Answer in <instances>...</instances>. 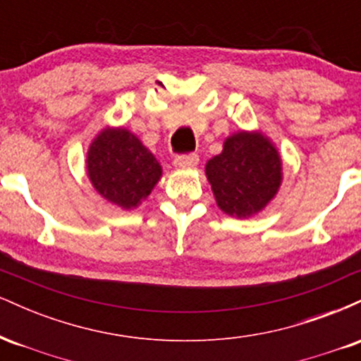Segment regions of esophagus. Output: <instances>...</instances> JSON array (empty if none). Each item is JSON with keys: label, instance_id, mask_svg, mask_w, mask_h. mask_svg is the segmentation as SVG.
<instances>
[{"label": "esophagus", "instance_id": "obj_1", "mask_svg": "<svg viewBox=\"0 0 361 361\" xmlns=\"http://www.w3.org/2000/svg\"><path fill=\"white\" fill-rule=\"evenodd\" d=\"M198 164V156L197 154H181L175 157V166L180 169L186 168H195Z\"/></svg>", "mask_w": 361, "mask_h": 361}]
</instances>
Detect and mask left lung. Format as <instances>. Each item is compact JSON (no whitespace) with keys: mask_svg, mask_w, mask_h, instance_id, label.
Returning <instances> with one entry per match:
<instances>
[{"mask_svg":"<svg viewBox=\"0 0 361 361\" xmlns=\"http://www.w3.org/2000/svg\"><path fill=\"white\" fill-rule=\"evenodd\" d=\"M222 212L246 219L275 197L281 183V161L275 146L261 134L239 132L224 142L221 154L205 166Z\"/></svg>","mask_w":361,"mask_h":361,"instance_id":"left-lung-1","label":"left lung"}]
</instances>
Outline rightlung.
<instances>
[{
  "label": "right lung",
  "instance_id": "add662e5",
  "mask_svg": "<svg viewBox=\"0 0 361 361\" xmlns=\"http://www.w3.org/2000/svg\"><path fill=\"white\" fill-rule=\"evenodd\" d=\"M88 176L97 192L122 209H134L161 178V166L126 128H105L90 146Z\"/></svg>",
  "mask_w": 361,
  "mask_h": 361
}]
</instances>
